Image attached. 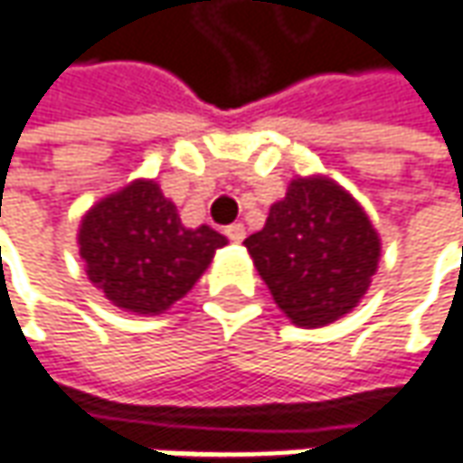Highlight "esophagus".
Segmentation results:
<instances>
[{
  "instance_id": "obj_1",
  "label": "esophagus",
  "mask_w": 463,
  "mask_h": 463,
  "mask_svg": "<svg viewBox=\"0 0 463 463\" xmlns=\"http://www.w3.org/2000/svg\"><path fill=\"white\" fill-rule=\"evenodd\" d=\"M225 235L231 238L232 243H241V241L246 238V228H243L241 222H232V225H228V228H225Z\"/></svg>"
}]
</instances>
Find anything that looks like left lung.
Instances as JSON below:
<instances>
[{
  "label": "left lung",
  "mask_w": 463,
  "mask_h": 463,
  "mask_svg": "<svg viewBox=\"0 0 463 463\" xmlns=\"http://www.w3.org/2000/svg\"><path fill=\"white\" fill-rule=\"evenodd\" d=\"M243 246L277 307L299 327L330 326L354 310L382 256L364 207L323 174L292 179Z\"/></svg>",
  "instance_id": "left-lung-1"
}]
</instances>
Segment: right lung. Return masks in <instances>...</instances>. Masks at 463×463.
<instances>
[{"label":"right lung","instance_id":"add662e5","mask_svg":"<svg viewBox=\"0 0 463 463\" xmlns=\"http://www.w3.org/2000/svg\"><path fill=\"white\" fill-rule=\"evenodd\" d=\"M89 281L133 315H161L179 302L228 238L186 228L153 179H136L91 204L76 232Z\"/></svg>","mask_w":463,"mask_h":463}]
</instances>
